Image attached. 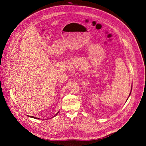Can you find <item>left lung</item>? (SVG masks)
I'll return each mask as SVG.
<instances>
[{"label": "left lung", "instance_id": "left-lung-1", "mask_svg": "<svg viewBox=\"0 0 146 146\" xmlns=\"http://www.w3.org/2000/svg\"><path fill=\"white\" fill-rule=\"evenodd\" d=\"M131 90H132V86H131V91H130V94H129V97L130 96V94H131ZM129 97H128V98H129ZM128 98H127V99H128Z\"/></svg>", "mask_w": 146, "mask_h": 146}]
</instances>
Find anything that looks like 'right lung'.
Segmentation results:
<instances>
[{
    "label": "right lung",
    "instance_id": "obj_1",
    "mask_svg": "<svg viewBox=\"0 0 146 146\" xmlns=\"http://www.w3.org/2000/svg\"><path fill=\"white\" fill-rule=\"evenodd\" d=\"M59 113V111L57 112V113H56V115H55L52 117H55V116H57V114ZM28 116V115H27ZM29 117H31V118H34V119H40L39 118H37V117H34V116H28Z\"/></svg>",
    "mask_w": 146,
    "mask_h": 146
}]
</instances>
